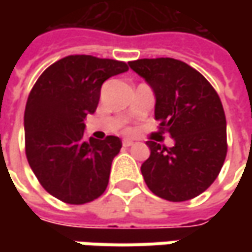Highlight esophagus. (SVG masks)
Segmentation results:
<instances>
[{
	"label": "esophagus",
	"instance_id": "esophagus-1",
	"mask_svg": "<svg viewBox=\"0 0 252 252\" xmlns=\"http://www.w3.org/2000/svg\"><path fill=\"white\" fill-rule=\"evenodd\" d=\"M122 143H123V146H125V147H130L131 144H133V140H130V139H125Z\"/></svg>",
	"mask_w": 252,
	"mask_h": 252
}]
</instances>
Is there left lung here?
I'll return each instance as SVG.
<instances>
[{
	"instance_id": "left-lung-1",
	"label": "left lung",
	"mask_w": 252,
	"mask_h": 252,
	"mask_svg": "<svg viewBox=\"0 0 252 252\" xmlns=\"http://www.w3.org/2000/svg\"><path fill=\"white\" fill-rule=\"evenodd\" d=\"M156 96L154 116L172 147L149 140L150 157L141 174L151 192L184 202L205 192L218 178L227 154L226 116L218 92L187 63L161 57L129 63Z\"/></svg>"
}]
</instances>
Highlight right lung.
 I'll use <instances>...</instances> for the list:
<instances>
[{
  "label": "right lung",
  "instance_id": "add662e5",
  "mask_svg": "<svg viewBox=\"0 0 252 252\" xmlns=\"http://www.w3.org/2000/svg\"><path fill=\"white\" fill-rule=\"evenodd\" d=\"M127 64L75 54L47 67L25 108V150L31 168L54 198L84 205L99 198L121 151L116 136L84 139V119L96 111L101 87L127 71Z\"/></svg>",
  "mask_w": 252,
  "mask_h": 252
}]
</instances>
